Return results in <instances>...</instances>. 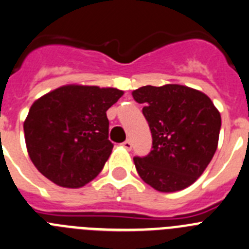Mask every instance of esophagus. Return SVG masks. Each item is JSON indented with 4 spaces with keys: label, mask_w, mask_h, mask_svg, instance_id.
I'll use <instances>...</instances> for the list:
<instances>
[{
    "label": "esophagus",
    "mask_w": 249,
    "mask_h": 249,
    "mask_svg": "<svg viewBox=\"0 0 249 249\" xmlns=\"http://www.w3.org/2000/svg\"><path fill=\"white\" fill-rule=\"evenodd\" d=\"M122 146H123V147H124V148H126V150H131V147H132L131 141H130V140L124 141V142L122 143Z\"/></svg>",
    "instance_id": "obj_1"
}]
</instances>
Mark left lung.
<instances>
[{"mask_svg":"<svg viewBox=\"0 0 249 249\" xmlns=\"http://www.w3.org/2000/svg\"><path fill=\"white\" fill-rule=\"evenodd\" d=\"M152 134V150L134 157L141 179L159 192L189 187L213 160L221 117L203 92L180 85L143 86L132 92Z\"/></svg>","mask_w":249,"mask_h":249,"instance_id":"8db88e82","label":"left lung"}]
</instances>
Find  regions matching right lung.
Wrapping results in <instances>:
<instances>
[{"label":"right lung","mask_w":249,"mask_h":249,"mask_svg":"<svg viewBox=\"0 0 249 249\" xmlns=\"http://www.w3.org/2000/svg\"><path fill=\"white\" fill-rule=\"evenodd\" d=\"M117 88L70 85L30 107L24 125L27 150L43 176L80 188L101 173L110 156L107 110L123 96Z\"/></svg>","instance_id":"add662e5"}]
</instances>
